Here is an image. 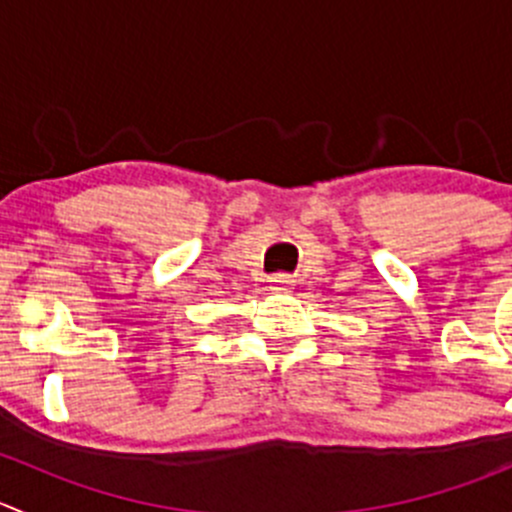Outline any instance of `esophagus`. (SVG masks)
I'll return each mask as SVG.
<instances>
[{
    "instance_id": "esophagus-1",
    "label": "esophagus",
    "mask_w": 512,
    "mask_h": 512,
    "mask_svg": "<svg viewBox=\"0 0 512 512\" xmlns=\"http://www.w3.org/2000/svg\"><path fill=\"white\" fill-rule=\"evenodd\" d=\"M272 285H275V290H287V287H290V277L277 275L275 280H272Z\"/></svg>"
}]
</instances>
